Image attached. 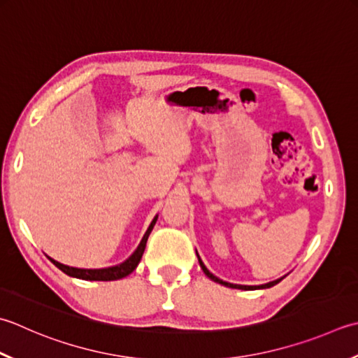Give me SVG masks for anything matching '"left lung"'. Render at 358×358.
Listing matches in <instances>:
<instances>
[{
    "mask_svg": "<svg viewBox=\"0 0 358 358\" xmlns=\"http://www.w3.org/2000/svg\"><path fill=\"white\" fill-rule=\"evenodd\" d=\"M197 257H199V262H200V267H201V270L205 271V275L211 279V281H214V282H219V284H222V285H225V287H229V289H241V290H255V289H270V287H273V285H276L278 282H281L282 281V278H279V279H276V281H271V282H268V284H264V285H239V284H231V282H225V281H222V279H219L217 276H214L211 271H209L206 267H205V264L201 262V259H200V256H199V253H197Z\"/></svg>",
    "mask_w": 358,
    "mask_h": 358,
    "instance_id": "8db88e82",
    "label": "left lung"
}]
</instances>
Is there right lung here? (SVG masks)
<instances>
[{
	"mask_svg": "<svg viewBox=\"0 0 358 358\" xmlns=\"http://www.w3.org/2000/svg\"><path fill=\"white\" fill-rule=\"evenodd\" d=\"M157 219H158V215H155V219L152 220L150 227L147 228L143 241L139 242L138 248L135 250V253H133L127 259V261H124L119 265H113V267H107V268H76V267H69V265L54 261L52 257H49V261H51L59 270L65 273V275L77 278V279H83V281H116V279H122L125 276H129L130 273L138 267V264H139V261H141L143 253L145 250L147 239H149L152 229H153V227H155Z\"/></svg>",
	"mask_w": 358,
	"mask_h": 358,
	"instance_id": "right-lung-1",
	"label": "right lung"
}]
</instances>
